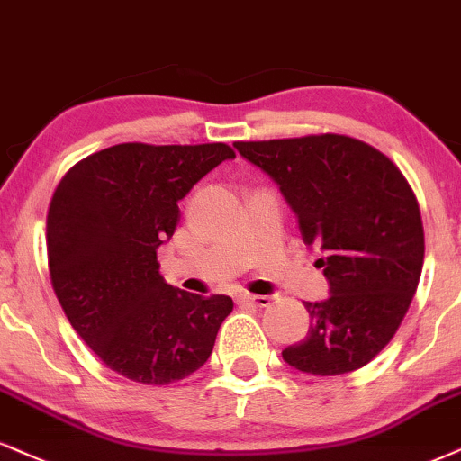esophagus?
I'll return each mask as SVG.
<instances>
[{
	"instance_id": "esophagus-1",
	"label": "esophagus",
	"mask_w": 461,
	"mask_h": 461,
	"mask_svg": "<svg viewBox=\"0 0 461 461\" xmlns=\"http://www.w3.org/2000/svg\"><path fill=\"white\" fill-rule=\"evenodd\" d=\"M237 301L240 303H252V305H258V308H267L269 305V297L267 294H249V293H240L237 294Z\"/></svg>"
}]
</instances>
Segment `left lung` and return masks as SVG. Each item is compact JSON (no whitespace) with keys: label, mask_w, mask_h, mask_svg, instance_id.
<instances>
[{"label":"left lung","mask_w":461,"mask_h":461,"mask_svg":"<svg viewBox=\"0 0 461 461\" xmlns=\"http://www.w3.org/2000/svg\"><path fill=\"white\" fill-rule=\"evenodd\" d=\"M269 175L297 215L301 237L322 257L329 297L305 301V339L284 361L314 376H339L374 359L393 338L423 269V221L400 168L342 134L235 143Z\"/></svg>","instance_id":"1"}]
</instances>
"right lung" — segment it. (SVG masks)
Segmentation results:
<instances>
[{"mask_svg": "<svg viewBox=\"0 0 461 461\" xmlns=\"http://www.w3.org/2000/svg\"><path fill=\"white\" fill-rule=\"evenodd\" d=\"M235 151L224 143H123L68 170L47 215L49 271L74 331L113 372L168 384L196 372L232 312L160 276L158 248L179 224V201Z\"/></svg>", "mask_w": 461, "mask_h": 461, "instance_id": "right-lung-1", "label": "right lung"}]
</instances>
